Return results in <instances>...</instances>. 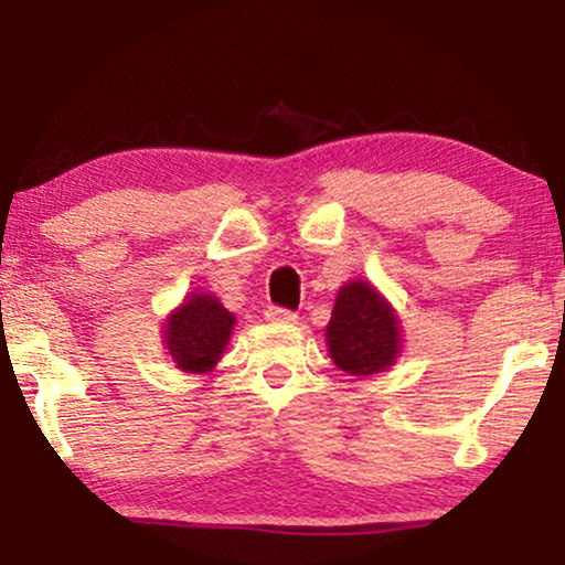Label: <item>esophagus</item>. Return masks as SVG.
Instances as JSON below:
<instances>
[{"label":"esophagus","mask_w":565,"mask_h":565,"mask_svg":"<svg viewBox=\"0 0 565 565\" xmlns=\"http://www.w3.org/2000/svg\"><path fill=\"white\" fill-rule=\"evenodd\" d=\"M265 319L269 323H296L298 316L292 311H285V308H277V306H269L265 311Z\"/></svg>","instance_id":"obj_1"}]
</instances>
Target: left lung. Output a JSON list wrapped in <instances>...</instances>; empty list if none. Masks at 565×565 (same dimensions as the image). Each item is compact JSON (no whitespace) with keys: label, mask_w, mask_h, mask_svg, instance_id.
Instances as JSON below:
<instances>
[{"label":"left lung","mask_w":565,"mask_h":565,"mask_svg":"<svg viewBox=\"0 0 565 565\" xmlns=\"http://www.w3.org/2000/svg\"><path fill=\"white\" fill-rule=\"evenodd\" d=\"M329 358L354 377L385 373L404 350L396 308L370 280H350L337 292L327 327Z\"/></svg>","instance_id":"8db88e82"}]
</instances>
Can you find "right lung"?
Segmentation results:
<instances>
[{"instance_id":"right-lung-1","label":"right lung","mask_w":565,"mask_h":565,"mask_svg":"<svg viewBox=\"0 0 565 565\" xmlns=\"http://www.w3.org/2000/svg\"><path fill=\"white\" fill-rule=\"evenodd\" d=\"M236 316L213 292H190L164 319L161 339L174 365L184 373L203 375L218 365L231 342Z\"/></svg>"}]
</instances>
